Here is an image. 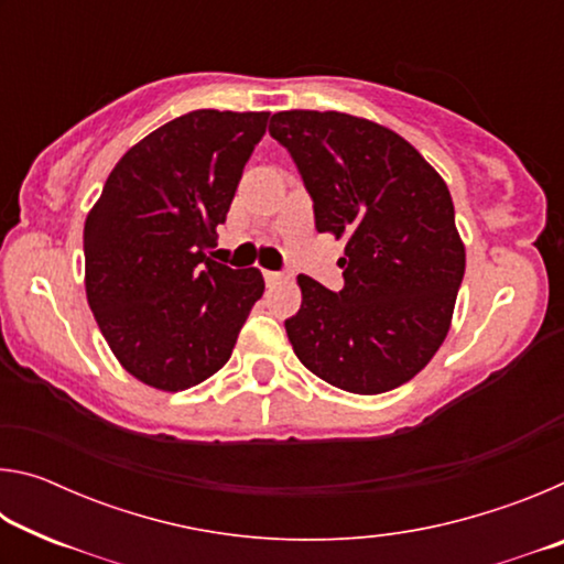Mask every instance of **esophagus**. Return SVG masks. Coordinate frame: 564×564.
I'll return each instance as SVG.
<instances>
[{
    "instance_id": "1",
    "label": "esophagus",
    "mask_w": 564,
    "mask_h": 564,
    "mask_svg": "<svg viewBox=\"0 0 564 564\" xmlns=\"http://www.w3.org/2000/svg\"><path fill=\"white\" fill-rule=\"evenodd\" d=\"M263 279H265V283H269V285H273V283H279L283 279V273H279V271H263Z\"/></svg>"
}]
</instances>
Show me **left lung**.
I'll return each mask as SVG.
<instances>
[{
    "mask_svg": "<svg viewBox=\"0 0 564 564\" xmlns=\"http://www.w3.org/2000/svg\"><path fill=\"white\" fill-rule=\"evenodd\" d=\"M313 198L321 234L346 241L338 293L299 275L285 333L311 373L358 395L408 383L451 330L465 246L443 176L388 127L340 111L271 117Z\"/></svg>",
    "mask_w": 564,
    "mask_h": 564,
    "instance_id": "1",
    "label": "left lung"
}]
</instances>
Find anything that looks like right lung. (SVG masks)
<instances>
[{
    "label": "right lung",
    "mask_w": 564,
    "mask_h": 564,
    "mask_svg": "<svg viewBox=\"0 0 564 564\" xmlns=\"http://www.w3.org/2000/svg\"><path fill=\"white\" fill-rule=\"evenodd\" d=\"M269 111L198 109L151 131L111 169L84 224V285L121 368L166 393L231 358L263 295L259 269L206 256Z\"/></svg>",
    "instance_id": "right-lung-1"
}]
</instances>
